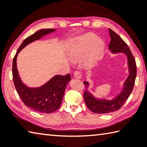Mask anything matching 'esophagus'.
Returning a JSON list of instances; mask_svg holds the SVG:
<instances>
[{"label":"esophagus","mask_w":147,"mask_h":147,"mask_svg":"<svg viewBox=\"0 0 147 147\" xmlns=\"http://www.w3.org/2000/svg\"><path fill=\"white\" fill-rule=\"evenodd\" d=\"M74 77L75 78H77V79H80L82 78V74L80 73V72L79 71H76L74 72Z\"/></svg>","instance_id":"esophagus-1"}]
</instances>
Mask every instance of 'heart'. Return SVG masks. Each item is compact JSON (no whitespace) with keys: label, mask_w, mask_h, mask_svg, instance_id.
<instances>
[{"label":"heart","mask_w":147,"mask_h":147,"mask_svg":"<svg viewBox=\"0 0 147 147\" xmlns=\"http://www.w3.org/2000/svg\"><path fill=\"white\" fill-rule=\"evenodd\" d=\"M105 43L93 33H87L76 38L67 51L71 60H80L86 56V63L92 65L96 63L104 51Z\"/></svg>","instance_id":"1"}]
</instances>
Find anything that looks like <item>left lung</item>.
<instances>
[{
    "mask_svg": "<svg viewBox=\"0 0 147 147\" xmlns=\"http://www.w3.org/2000/svg\"><path fill=\"white\" fill-rule=\"evenodd\" d=\"M109 32L111 41L108 50L112 54L123 53L126 56L128 76L124 82L120 93L111 100L96 97L88 90L89 82L84 81L86 90L84 93V98L86 105L92 112L100 114L113 112L121 108L133 90L137 74L136 60L128 46L112 30L109 29Z\"/></svg>",
    "mask_w": 147,
    "mask_h": 147,
    "instance_id": "left-lung-1",
    "label": "left lung"
}]
</instances>
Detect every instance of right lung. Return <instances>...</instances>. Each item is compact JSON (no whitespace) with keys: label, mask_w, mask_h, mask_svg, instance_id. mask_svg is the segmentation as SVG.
I'll use <instances>...</instances> for the list:
<instances>
[{"label":"right lung","mask_w":147,"mask_h":147,"mask_svg":"<svg viewBox=\"0 0 147 147\" xmlns=\"http://www.w3.org/2000/svg\"><path fill=\"white\" fill-rule=\"evenodd\" d=\"M55 31V29H42L28 37L17 50L13 60L12 74L17 93L26 106L40 113H50L59 108L67 85L71 80L70 74L65 76L57 74L43 86L38 88H30L24 84L20 78L17 68V58L21 50L28 45Z\"/></svg>","instance_id":"obj_1"}]
</instances>
